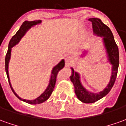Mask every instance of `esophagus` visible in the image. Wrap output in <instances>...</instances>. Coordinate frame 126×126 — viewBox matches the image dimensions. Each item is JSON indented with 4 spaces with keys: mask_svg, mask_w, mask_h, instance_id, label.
Returning <instances> with one entry per match:
<instances>
[{
    "mask_svg": "<svg viewBox=\"0 0 126 126\" xmlns=\"http://www.w3.org/2000/svg\"><path fill=\"white\" fill-rule=\"evenodd\" d=\"M74 57L72 56H67L65 59V66H70L72 63H74Z\"/></svg>",
    "mask_w": 126,
    "mask_h": 126,
    "instance_id": "1",
    "label": "esophagus"
}]
</instances>
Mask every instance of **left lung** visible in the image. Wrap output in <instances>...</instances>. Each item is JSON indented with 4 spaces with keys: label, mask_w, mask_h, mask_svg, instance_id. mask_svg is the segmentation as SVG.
<instances>
[{
    "label": "left lung",
    "mask_w": 126,
    "mask_h": 126,
    "mask_svg": "<svg viewBox=\"0 0 126 126\" xmlns=\"http://www.w3.org/2000/svg\"><path fill=\"white\" fill-rule=\"evenodd\" d=\"M88 20L92 22L94 34L103 37L102 41L106 49L108 61L112 65V74L110 77V82L103 91L98 93H93L86 90L81 83L79 73L74 72L72 67L71 68L72 74L70 76V80L74 85V92L77 98L85 103H92L99 101V99L108 94L113 87L117 78L119 64V54L118 46L115 43L113 34L110 28L103 23L101 19L97 18H90ZM85 54H87L86 51L83 53L81 56V57H84Z\"/></svg>",
    "instance_id": "1"
}]
</instances>
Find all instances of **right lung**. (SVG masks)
Here are the masks:
<instances>
[{
    "instance_id": "add662e5",
    "label": "right lung",
    "mask_w": 126,
    "mask_h": 126,
    "mask_svg": "<svg viewBox=\"0 0 126 126\" xmlns=\"http://www.w3.org/2000/svg\"><path fill=\"white\" fill-rule=\"evenodd\" d=\"M41 23V20H34V21H28V20L25 21L22 24V25L20 26V29L18 30V31L16 32V34L13 36L12 38H11V40L9 41V45H8L7 52V54H6L5 56L6 74H7V79H8L9 85H10V88L12 89V92H14V94H15L16 97L18 98L20 100L23 101L24 102H26L27 103H30V104H34V105L43 103L46 100H47L49 99V97L51 96L52 92L54 90V86H55L57 74H58V72H59L60 70H61V69H63V67L65 66V61H64V59L61 60L59 63L52 68V72H51V76H50V79H49V84L47 85V88L45 89V91L43 92L41 95L39 96L38 97H37L36 99H34V100H27V99H21L20 96L15 92V91L14 90V89L12 87L11 83H10V79H9V72H8V67H9V61H10V58H11L12 48L14 46H15L16 44H18L19 43L20 39L23 37L24 35L26 34V32L30 29L31 27H34L35 25Z\"/></svg>"
}]
</instances>
